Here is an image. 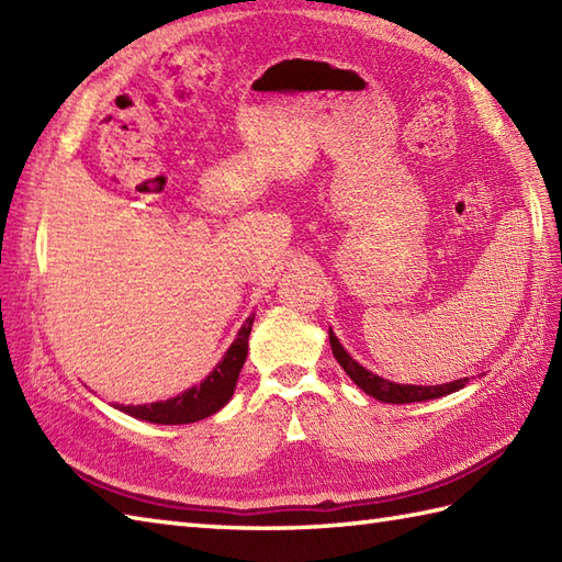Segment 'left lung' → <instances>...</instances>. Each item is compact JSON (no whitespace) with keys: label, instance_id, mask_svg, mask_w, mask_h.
<instances>
[{"label":"left lung","instance_id":"obj_1","mask_svg":"<svg viewBox=\"0 0 562 562\" xmlns=\"http://www.w3.org/2000/svg\"><path fill=\"white\" fill-rule=\"evenodd\" d=\"M328 338H330V348L333 355H336L338 364L345 369L357 386H360L367 396H372L381 403H420V401H432V398H441L449 396V393L463 389L469 384V379H457L451 384H437V386H413V384H396V381L381 379L379 374L369 372L360 362H355L352 357L348 355V350L342 348L340 340L333 328H328Z\"/></svg>","mask_w":562,"mask_h":562}]
</instances>
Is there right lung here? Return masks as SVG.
I'll list each match as a JSON object with an SVG mask.
<instances>
[{
	"label": "right lung",
	"mask_w": 562,
	"mask_h": 562,
	"mask_svg": "<svg viewBox=\"0 0 562 562\" xmlns=\"http://www.w3.org/2000/svg\"><path fill=\"white\" fill-rule=\"evenodd\" d=\"M256 314H250L241 330L236 333V340L229 345V350L224 352L222 362L200 381L198 386H190L188 391L178 393L173 398L145 403V405H115L117 411L137 417V420L157 423V425H188L205 420V417L222 411L229 398L234 396L236 379L248 355V336L250 326H254Z\"/></svg>",
	"instance_id": "1"
}]
</instances>
